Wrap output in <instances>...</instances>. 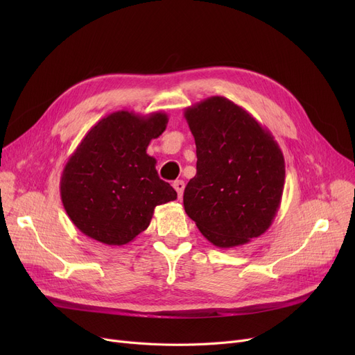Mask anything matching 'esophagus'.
Returning a JSON list of instances; mask_svg holds the SVG:
<instances>
[{"mask_svg":"<svg viewBox=\"0 0 355 355\" xmlns=\"http://www.w3.org/2000/svg\"><path fill=\"white\" fill-rule=\"evenodd\" d=\"M173 187L175 189L177 194H178V198H181V197H182V193H184V187H185L184 181H181V180H177V181H174V182H173Z\"/></svg>","mask_w":355,"mask_h":355,"instance_id":"obj_1","label":"esophagus"}]
</instances>
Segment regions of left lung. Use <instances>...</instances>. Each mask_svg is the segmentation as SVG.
Returning <instances> with one entry per match:
<instances>
[{
  "instance_id": "8db88e82",
  "label": "left lung",
  "mask_w": 355,
  "mask_h": 355,
  "mask_svg": "<svg viewBox=\"0 0 355 355\" xmlns=\"http://www.w3.org/2000/svg\"><path fill=\"white\" fill-rule=\"evenodd\" d=\"M197 148V174L184 210L217 248L263 234L281 206L284 154L266 128L234 102L211 96L184 110Z\"/></svg>"
}]
</instances>
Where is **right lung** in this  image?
Wrapping results in <instances>:
<instances>
[{"label": "right lung", "mask_w": 355, "mask_h": 355, "mask_svg": "<svg viewBox=\"0 0 355 355\" xmlns=\"http://www.w3.org/2000/svg\"><path fill=\"white\" fill-rule=\"evenodd\" d=\"M166 123L164 112L118 110L85 135L60 178L63 207L83 234L107 246L128 245L149 226L157 206L177 198L146 154Z\"/></svg>", "instance_id": "add662e5"}]
</instances>
